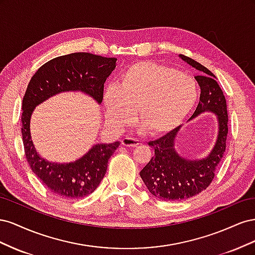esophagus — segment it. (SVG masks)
<instances>
[{"label": "esophagus", "mask_w": 255, "mask_h": 255, "mask_svg": "<svg viewBox=\"0 0 255 255\" xmlns=\"http://www.w3.org/2000/svg\"><path fill=\"white\" fill-rule=\"evenodd\" d=\"M122 145L125 146H136L139 144V142H138L137 139H135V138H132V137H125L121 141Z\"/></svg>", "instance_id": "1"}]
</instances>
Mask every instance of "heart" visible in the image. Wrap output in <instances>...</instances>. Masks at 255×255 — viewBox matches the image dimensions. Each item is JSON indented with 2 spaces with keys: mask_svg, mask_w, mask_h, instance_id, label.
Listing matches in <instances>:
<instances>
[{
  "mask_svg": "<svg viewBox=\"0 0 255 255\" xmlns=\"http://www.w3.org/2000/svg\"><path fill=\"white\" fill-rule=\"evenodd\" d=\"M197 86L189 75L151 61L130 66L118 86L104 89L103 101L110 125L121 129L138 121L151 135L170 132L186 118L197 101Z\"/></svg>",
  "mask_w": 255,
  "mask_h": 255,
  "instance_id": "1",
  "label": "heart"
}]
</instances>
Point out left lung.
Listing matches in <instances>:
<instances>
[{"instance_id":"1","label":"left lung","mask_w":255,"mask_h":255,"mask_svg":"<svg viewBox=\"0 0 255 255\" xmlns=\"http://www.w3.org/2000/svg\"><path fill=\"white\" fill-rule=\"evenodd\" d=\"M180 57L201 72V75L195 76L201 89L200 101L189 120L204 112H212L217 116L219 130L211 153L205 158L198 160L184 158L175 151L174 138L181 127L149 142L154 149V156L140 171V176L151 194L164 201L186 200L210 186L227 145L229 117L227 101L216 82V76L195 59L182 54Z\"/></svg>"}]
</instances>
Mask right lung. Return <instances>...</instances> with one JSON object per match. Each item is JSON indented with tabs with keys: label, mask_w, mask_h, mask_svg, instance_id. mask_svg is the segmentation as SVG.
Returning a JSON list of instances; mask_svg holds the SVG:
<instances>
[{
	"label": "right lung",
	"mask_w": 255,
	"mask_h": 255,
	"mask_svg": "<svg viewBox=\"0 0 255 255\" xmlns=\"http://www.w3.org/2000/svg\"><path fill=\"white\" fill-rule=\"evenodd\" d=\"M115 57L91 53H72L42 65L30 79L22 101V140L27 163L51 192L67 199H80L94 192L106 173L109 159L119 141L98 143L78 160L51 163L37 153L29 130L35 107L64 91H82L101 104L104 83L116 68Z\"/></svg>",
	"instance_id": "right-lung-1"
}]
</instances>
